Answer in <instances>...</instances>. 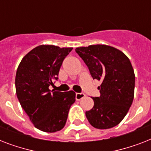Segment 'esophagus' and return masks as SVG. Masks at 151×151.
<instances>
[{
	"label": "esophagus",
	"instance_id": "34e87169",
	"mask_svg": "<svg viewBox=\"0 0 151 151\" xmlns=\"http://www.w3.org/2000/svg\"><path fill=\"white\" fill-rule=\"evenodd\" d=\"M85 96V95L84 93H76L75 98L76 100H81V99L84 98Z\"/></svg>",
	"mask_w": 151,
	"mask_h": 151
}]
</instances>
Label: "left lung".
Masks as SVG:
<instances>
[{
  "mask_svg": "<svg viewBox=\"0 0 151 151\" xmlns=\"http://www.w3.org/2000/svg\"><path fill=\"white\" fill-rule=\"evenodd\" d=\"M76 52L88 67L93 79L101 81L100 96L85 112L91 125L99 129L116 126L125 117L134 99L135 73L131 62L117 48L106 45L80 47Z\"/></svg>",
  "mask_w": 151,
  "mask_h": 151,
  "instance_id": "8db88e82",
  "label": "left lung"
}]
</instances>
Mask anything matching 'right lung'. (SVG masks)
I'll return each instance as SVG.
<instances>
[{
	"mask_svg": "<svg viewBox=\"0 0 151 151\" xmlns=\"http://www.w3.org/2000/svg\"><path fill=\"white\" fill-rule=\"evenodd\" d=\"M73 48L39 45L25 55L18 66L15 91L21 106L41 131L55 132L66 124L75 92L51 91L63 59Z\"/></svg>",
	"mask_w": 151,
	"mask_h": 151,
	"instance_id": "add662e5",
	"label": "right lung"
}]
</instances>
